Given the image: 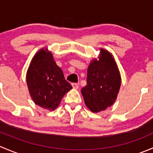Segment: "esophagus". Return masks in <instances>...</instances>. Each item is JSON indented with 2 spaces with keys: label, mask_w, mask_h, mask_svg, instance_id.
Returning <instances> with one entry per match:
<instances>
[{
  "label": "esophagus",
  "mask_w": 153,
  "mask_h": 153,
  "mask_svg": "<svg viewBox=\"0 0 153 153\" xmlns=\"http://www.w3.org/2000/svg\"><path fill=\"white\" fill-rule=\"evenodd\" d=\"M72 86L74 89H78V87H79V85L78 84H76V83H72Z\"/></svg>",
  "instance_id": "obj_1"
}]
</instances>
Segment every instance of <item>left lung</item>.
<instances>
[{
  "label": "left lung",
  "instance_id": "left-lung-1",
  "mask_svg": "<svg viewBox=\"0 0 153 153\" xmlns=\"http://www.w3.org/2000/svg\"><path fill=\"white\" fill-rule=\"evenodd\" d=\"M121 86V76L112 55L101 50L99 60H93L87 69L86 85L81 89L86 106L93 112L112 105Z\"/></svg>",
  "mask_w": 153,
  "mask_h": 153
}]
</instances>
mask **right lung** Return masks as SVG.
Masks as SVG:
<instances>
[{
  "label": "right lung",
  "instance_id": "add662e5",
  "mask_svg": "<svg viewBox=\"0 0 153 153\" xmlns=\"http://www.w3.org/2000/svg\"><path fill=\"white\" fill-rule=\"evenodd\" d=\"M27 83L34 102L49 110L58 107L64 95L72 88L52 53L44 49L32 58L27 73Z\"/></svg>",
  "mask_w": 153,
  "mask_h": 153
}]
</instances>
